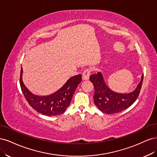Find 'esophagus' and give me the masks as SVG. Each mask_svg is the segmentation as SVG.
<instances>
[{
	"label": "esophagus",
	"mask_w": 157,
	"mask_h": 157,
	"mask_svg": "<svg viewBox=\"0 0 157 157\" xmlns=\"http://www.w3.org/2000/svg\"><path fill=\"white\" fill-rule=\"evenodd\" d=\"M90 75V70L89 69H84L82 73V79L83 80H88Z\"/></svg>",
	"instance_id": "1"
}]
</instances>
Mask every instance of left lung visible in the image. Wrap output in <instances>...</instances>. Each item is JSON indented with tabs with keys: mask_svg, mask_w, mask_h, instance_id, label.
Masks as SVG:
<instances>
[{
	"mask_svg": "<svg viewBox=\"0 0 157 157\" xmlns=\"http://www.w3.org/2000/svg\"><path fill=\"white\" fill-rule=\"evenodd\" d=\"M144 73L141 79L134 91L128 94H121L113 91L105 84L100 72L90 75V80L94 86V101L102 113L115 114L125 110L134 103L140 92Z\"/></svg>",
	"mask_w": 157,
	"mask_h": 157,
	"instance_id": "obj_1",
	"label": "left lung"
}]
</instances>
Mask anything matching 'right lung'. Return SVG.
Here are the masks:
<instances>
[{
  "instance_id": "add662e5",
  "label": "right lung",
  "mask_w": 157,
  "mask_h": 157,
  "mask_svg": "<svg viewBox=\"0 0 157 157\" xmlns=\"http://www.w3.org/2000/svg\"><path fill=\"white\" fill-rule=\"evenodd\" d=\"M23 69L21 68L20 86L28 103L42 115L54 116L63 114L69 105L76 88L82 80V75L71 77L58 91L48 96H40L32 94L27 88L22 80Z\"/></svg>"
}]
</instances>
